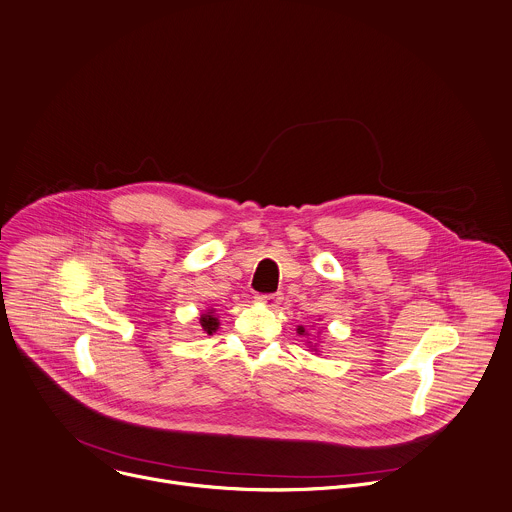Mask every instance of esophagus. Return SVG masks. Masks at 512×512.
<instances>
[{
    "mask_svg": "<svg viewBox=\"0 0 512 512\" xmlns=\"http://www.w3.org/2000/svg\"><path fill=\"white\" fill-rule=\"evenodd\" d=\"M261 303H265V305H269V307H277L279 303H281V293H267V295H259L257 297Z\"/></svg>",
    "mask_w": 512,
    "mask_h": 512,
    "instance_id": "obj_1",
    "label": "esophagus"
}]
</instances>
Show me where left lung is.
<instances>
[{
	"label": "left lung",
	"mask_w": 512,
	"mask_h": 512,
	"mask_svg": "<svg viewBox=\"0 0 512 512\" xmlns=\"http://www.w3.org/2000/svg\"><path fill=\"white\" fill-rule=\"evenodd\" d=\"M299 331H301V333H303V329H301V327H299Z\"/></svg>",
	"instance_id": "1"
}]
</instances>
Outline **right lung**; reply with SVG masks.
Instances as JSON below:
<instances>
[{"mask_svg": "<svg viewBox=\"0 0 512 512\" xmlns=\"http://www.w3.org/2000/svg\"><path fill=\"white\" fill-rule=\"evenodd\" d=\"M201 325H203V329H205L207 333H213V331L219 327V321H217V317L213 315V311H207V313H203V317H201Z\"/></svg>", "mask_w": 512, "mask_h": 512, "instance_id": "right-lung-1", "label": "right lung"}]
</instances>
